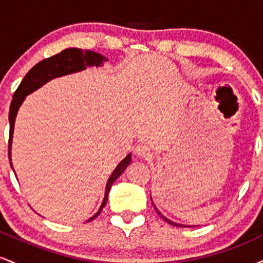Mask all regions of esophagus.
<instances>
[{
	"mask_svg": "<svg viewBox=\"0 0 263 263\" xmlns=\"http://www.w3.org/2000/svg\"><path fill=\"white\" fill-rule=\"evenodd\" d=\"M135 153H136V156L141 157V158H147V157H149V155H151L148 147L143 146V144H138V146L136 147Z\"/></svg>",
	"mask_w": 263,
	"mask_h": 263,
	"instance_id": "esophagus-1",
	"label": "esophagus"
}]
</instances>
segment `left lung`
Here are the masks:
<instances>
[{
  "label": "left lung",
  "mask_w": 263,
  "mask_h": 263,
  "mask_svg": "<svg viewBox=\"0 0 263 263\" xmlns=\"http://www.w3.org/2000/svg\"><path fill=\"white\" fill-rule=\"evenodd\" d=\"M151 200H152V197H151ZM152 204H153V200H152ZM153 206H155V209H156V211H157V214H158V215L161 216V218H162L163 220H164V221H167L168 224H171V225H173V226H180V228H183V226H185V225H180V224H177V222H174V221H172V220L167 219V218H165L164 215H162V213H161V211H159L158 209H157V206H156L155 204H153Z\"/></svg>",
  "instance_id": "left-lung-1"
}]
</instances>
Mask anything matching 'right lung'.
<instances>
[{
    "mask_svg": "<svg viewBox=\"0 0 263 263\" xmlns=\"http://www.w3.org/2000/svg\"><path fill=\"white\" fill-rule=\"evenodd\" d=\"M106 57L101 55L100 53L92 52V50H83L79 48H68V49L62 50V52L55 54V55L47 58L42 62H39L38 64H35L28 73L26 74V77L23 78V80L21 81L20 86L16 90V92L13 93V99H12L11 107H10V141H8V158H10L11 167L13 170V165H12V157H11V148H12V140H13V131H14V122H16L17 112L20 110L21 105L25 101L26 96L32 93L33 91L39 89L47 84L48 81L55 79V78L64 77V75L74 74L78 71L85 70L87 66H101L104 64V62H107ZM131 163V153H128L121 162L117 164V167L115 168L112 173H111L110 178L107 179L106 188H105V197L102 199V203L99 208V210L96 211L95 215H92L87 221H91L101 213V210L104 209V206L107 203V197L108 193H110L111 185H112L115 180L117 179L123 171L127 168V165ZM16 174V173H14Z\"/></svg>",
    "mask_w": 263,
    "mask_h": 263,
    "instance_id": "add662e5",
    "label": "right lung"
}]
</instances>
